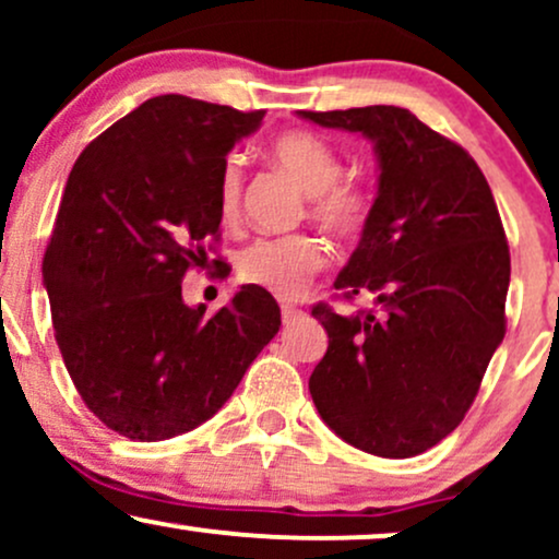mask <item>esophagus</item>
<instances>
[{
	"mask_svg": "<svg viewBox=\"0 0 559 559\" xmlns=\"http://www.w3.org/2000/svg\"><path fill=\"white\" fill-rule=\"evenodd\" d=\"M301 316H305V312H301L299 307H294V305H281V318H284L286 325L294 323V320H299Z\"/></svg>",
	"mask_w": 559,
	"mask_h": 559,
	"instance_id": "obj_1",
	"label": "esophagus"
}]
</instances>
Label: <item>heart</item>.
<instances>
[{"label": "heart", "mask_w": 559, "mask_h": 559, "mask_svg": "<svg viewBox=\"0 0 559 559\" xmlns=\"http://www.w3.org/2000/svg\"><path fill=\"white\" fill-rule=\"evenodd\" d=\"M278 168L310 194V215L336 239H357L370 223L373 199L360 181L342 178V157L329 139L312 131H284L267 144ZM243 173L236 157L221 163L215 178V204L223 223H234L241 204ZM325 243L310 234L258 239L236 260L239 278L275 297H299L312 275L325 267Z\"/></svg>", "instance_id": "b5f03b06"}]
</instances>
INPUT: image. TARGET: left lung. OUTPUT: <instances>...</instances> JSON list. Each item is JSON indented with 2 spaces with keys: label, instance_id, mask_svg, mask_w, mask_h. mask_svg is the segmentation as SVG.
Returning a JSON list of instances; mask_svg holds the SVG:
<instances>
[{
  "label": "left lung",
  "instance_id": "left-lung-1",
  "mask_svg": "<svg viewBox=\"0 0 559 559\" xmlns=\"http://www.w3.org/2000/svg\"><path fill=\"white\" fill-rule=\"evenodd\" d=\"M299 115L368 136L381 170L368 228L333 284L344 299L373 294L378 310L312 307L329 331L312 402L346 444L415 457L463 423L504 338L502 217L476 159L404 107Z\"/></svg>",
  "mask_w": 559,
  "mask_h": 559
}]
</instances>
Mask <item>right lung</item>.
Masks as SVG:
<instances>
[{"label":"right lung","instance_id":"right-lung-1","mask_svg":"<svg viewBox=\"0 0 559 559\" xmlns=\"http://www.w3.org/2000/svg\"><path fill=\"white\" fill-rule=\"evenodd\" d=\"M262 118L152 96L70 170L44 286L81 400L126 439L163 441L202 426L278 333L281 310L260 286H241L210 318L181 297L186 271L207 262L204 239L221 236V163Z\"/></svg>","mask_w":559,"mask_h":559}]
</instances>
